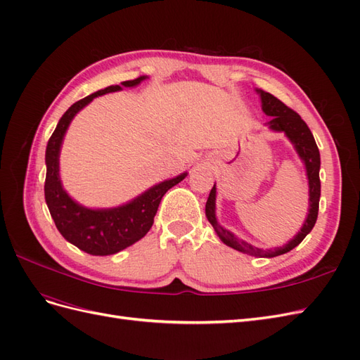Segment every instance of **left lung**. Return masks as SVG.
I'll use <instances>...</instances> for the list:
<instances>
[{"instance_id":"1","label":"left lung","mask_w":360,"mask_h":360,"mask_svg":"<svg viewBox=\"0 0 360 360\" xmlns=\"http://www.w3.org/2000/svg\"><path fill=\"white\" fill-rule=\"evenodd\" d=\"M257 93L261 97V108L266 115L271 117L270 122L266 124L275 130V132H284L287 138L291 141L294 148H296L299 158L303 160L304 168H307V176H308V184H309V213L307 216V221L303 222V226L300 231L294 236V238L275 249H259L255 248L250 243H246L242 238H237L233 233L225 230L224 226L217 224L216 219V184L212 188L209 200L205 202V216L209 222L213 225L216 234L219 236L221 240L236 250H240V252L254 255V257H278L282 254L290 252L291 249L300 245V242L307 237L311 230L314 228L315 222H317L319 216V202H320V151L317 144H315L314 135L311 134L309 127L307 123L303 122L297 112H294L291 108H288L285 103H282L274 94L266 93L263 90H257Z\"/></svg>"}]
</instances>
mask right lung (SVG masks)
<instances>
[{"instance_id": "add662e5", "label": "right lung", "mask_w": 360, "mask_h": 360, "mask_svg": "<svg viewBox=\"0 0 360 360\" xmlns=\"http://www.w3.org/2000/svg\"><path fill=\"white\" fill-rule=\"evenodd\" d=\"M144 79H147V76H139L134 81L122 82V85L135 86ZM120 90V85L106 86L73 103L60 118L46 146L45 200L49 213L61 236L90 255H112L141 240L153 225L163 195L188 176V172H183L177 177L155 184L135 200L114 209H86L73 201L63 189L60 180V148L73 117L94 97Z\"/></svg>"}]
</instances>
